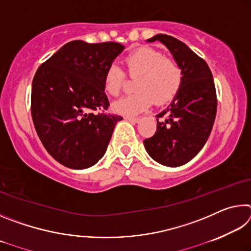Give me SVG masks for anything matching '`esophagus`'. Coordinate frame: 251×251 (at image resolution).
Segmentation results:
<instances>
[{"instance_id":"1","label":"esophagus","mask_w":251,"mask_h":251,"mask_svg":"<svg viewBox=\"0 0 251 251\" xmlns=\"http://www.w3.org/2000/svg\"><path fill=\"white\" fill-rule=\"evenodd\" d=\"M125 120L130 122V123H134V124H136V123L139 122L138 117H131V116H125Z\"/></svg>"}]
</instances>
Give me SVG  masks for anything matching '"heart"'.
Wrapping results in <instances>:
<instances>
[{
	"instance_id": "heart-1",
	"label": "heart",
	"mask_w": 251,
	"mask_h": 251,
	"mask_svg": "<svg viewBox=\"0 0 251 251\" xmlns=\"http://www.w3.org/2000/svg\"><path fill=\"white\" fill-rule=\"evenodd\" d=\"M127 71L135 82L134 94L122 97L113 104L114 112L133 116L154 104L172 100L182 83V70L174 58L164 56L160 50L141 48L125 58ZM126 75L120 66L109 65L104 74V90L110 96H117L124 86Z\"/></svg>"
}]
</instances>
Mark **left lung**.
Masks as SVG:
<instances>
[{
    "label": "left lung",
    "mask_w": 251,
    "mask_h": 251,
    "mask_svg": "<svg viewBox=\"0 0 251 251\" xmlns=\"http://www.w3.org/2000/svg\"><path fill=\"white\" fill-rule=\"evenodd\" d=\"M155 41L166 46L180 65L182 83L168 107L156 115V133L144 145L157 163L178 167L192 160L206 144L216 118L217 96L210 69L201 57L166 34L147 40Z\"/></svg>",
    "instance_id": "left-lung-1"
}]
</instances>
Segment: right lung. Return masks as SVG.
Returning <instances> with one entry per match:
<instances>
[{
	"label": "right lung",
	"mask_w": 251,
	"mask_h": 251,
	"mask_svg": "<svg viewBox=\"0 0 251 251\" xmlns=\"http://www.w3.org/2000/svg\"><path fill=\"white\" fill-rule=\"evenodd\" d=\"M125 46L72 41L37 69L32 83L34 126L49 154L72 169L95 165L123 117L107 109L104 74Z\"/></svg>",
	"instance_id": "obj_1"
}]
</instances>
